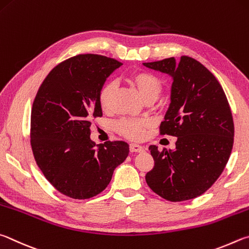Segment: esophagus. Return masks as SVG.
<instances>
[{
  "label": "esophagus",
  "instance_id": "34e87169",
  "mask_svg": "<svg viewBox=\"0 0 249 249\" xmlns=\"http://www.w3.org/2000/svg\"><path fill=\"white\" fill-rule=\"evenodd\" d=\"M129 149H130V152H143L144 151V147L139 145V144H134V143H131V144L129 145Z\"/></svg>",
  "mask_w": 249,
  "mask_h": 249
}]
</instances>
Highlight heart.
Listing matches in <instances>:
<instances>
[{"mask_svg": "<svg viewBox=\"0 0 249 249\" xmlns=\"http://www.w3.org/2000/svg\"><path fill=\"white\" fill-rule=\"evenodd\" d=\"M128 81L136 87L139 95L145 102H153L159 97L163 89L162 80L154 73L139 70L133 71L128 76ZM115 90V83L107 82L100 87L98 91V103L104 111H108L111 106V98ZM150 125L146 119L124 118L116 124V129L121 136L130 140H141L144 138L146 128Z\"/></svg>", "mask_w": 249, "mask_h": 249, "instance_id": "1", "label": "heart"}]
</instances>
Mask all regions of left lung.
<instances>
[{
	"mask_svg": "<svg viewBox=\"0 0 249 249\" xmlns=\"http://www.w3.org/2000/svg\"><path fill=\"white\" fill-rule=\"evenodd\" d=\"M143 64L173 77L171 105L160 133L177 137L174 151L149 147L154 167L146 173V184L168 201L197 198L220 177L232 152L234 122L228 98L215 76L190 56Z\"/></svg>",
	"mask_w": 249,
	"mask_h": 249,
	"instance_id": "1",
	"label": "left lung"
}]
</instances>
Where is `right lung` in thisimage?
I'll return each instance as SVG.
<instances>
[{
	"label": "right lung",
	"mask_w": 249,
	"mask_h": 249,
	"mask_svg": "<svg viewBox=\"0 0 249 249\" xmlns=\"http://www.w3.org/2000/svg\"><path fill=\"white\" fill-rule=\"evenodd\" d=\"M122 65L99 54H77L51 70L39 87L30 116V145L43 176L73 199H89L106 188L129 145L90 140L94 118L102 117L98 91Z\"/></svg>",
	"instance_id": "obj_1"
}]
</instances>
